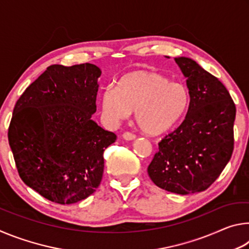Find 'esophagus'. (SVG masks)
Segmentation results:
<instances>
[{"instance_id": "esophagus-1", "label": "esophagus", "mask_w": 249, "mask_h": 249, "mask_svg": "<svg viewBox=\"0 0 249 249\" xmlns=\"http://www.w3.org/2000/svg\"><path fill=\"white\" fill-rule=\"evenodd\" d=\"M123 138L126 141H133V140H135V138H136V135L133 134V133H129V132H125L123 134Z\"/></svg>"}]
</instances>
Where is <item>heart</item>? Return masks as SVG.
Instances as JSON below:
<instances>
[{
	"label": "heart",
	"mask_w": 249,
	"mask_h": 249,
	"mask_svg": "<svg viewBox=\"0 0 249 249\" xmlns=\"http://www.w3.org/2000/svg\"><path fill=\"white\" fill-rule=\"evenodd\" d=\"M190 91L180 82H170L153 71H134L122 78L117 89L103 92V111L109 120L119 122L136 112V122L142 132L159 135L169 130L187 113Z\"/></svg>",
	"instance_id": "heart-1"
}]
</instances>
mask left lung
<instances>
[{"mask_svg": "<svg viewBox=\"0 0 249 249\" xmlns=\"http://www.w3.org/2000/svg\"><path fill=\"white\" fill-rule=\"evenodd\" d=\"M175 60L187 78L190 104L179 127L159 142L147 171L157 187L189 195L206 190L230 161L236 107L216 77L190 58Z\"/></svg>", "mask_w": 249, "mask_h": 249, "instance_id": "8db88e82", "label": "left lung"}]
</instances>
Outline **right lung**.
<instances>
[{"label":"right lung","mask_w":249,"mask_h":249,"mask_svg":"<svg viewBox=\"0 0 249 249\" xmlns=\"http://www.w3.org/2000/svg\"><path fill=\"white\" fill-rule=\"evenodd\" d=\"M99 67L53 65L15 104L8 142L24 183L59 204L87 199L99 187L103 153L116 135L91 119Z\"/></svg>","instance_id":"obj_1"}]
</instances>
